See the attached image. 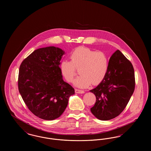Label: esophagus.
<instances>
[{"label": "esophagus", "mask_w": 151, "mask_h": 151, "mask_svg": "<svg viewBox=\"0 0 151 151\" xmlns=\"http://www.w3.org/2000/svg\"><path fill=\"white\" fill-rule=\"evenodd\" d=\"M75 93H76L83 94L85 93V92L84 91L80 90V89H75Z\"/></svg>", "instance_id": "obj_1"}]
</instances>
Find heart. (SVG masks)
<instances>
[{
    "mask_svg": "<svg viewBox=\"0 0 151 151\" xmlns=\"http://www.w3.org/2000/svg\"><path fill=\"white\" fill-rule=\"evenodd\" d=\"M71 60H63L61 71L68 82H72L80 68L81 74L74 81L75 86L85 88L91 84L97 85L105 78L109 69V59L105 53L80 46L73 51Z\"/></svg>",
    "mask_w": 151,
    "mask_h": 151,
    "instance_id": "1",
    "label": "heart"
}]
</instances>
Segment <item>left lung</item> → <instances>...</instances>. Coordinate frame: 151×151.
<instances>
[{"label": "left lung", "mask_w": 151, "mask_h": 151, "mask_svg": "<svg viewBox=\"0 0 151 151\" xmlns=\"http://www.w3.org/2000/svg\"><path fill=\"white\" fill-rule=\"evenodd\" d=\"M108 72L104 80L90 92L96 101L92 113L101 121H108L119 115L134 93L135 73L131 63L119 50L109 59Z\"/></svg>", "instance_id": "left-lung-1"}]
</instances>
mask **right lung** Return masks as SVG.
<instances>
[{"instance_id": "1", "label": "right lung", "mask_w": 151, "mask_h": 151, "mask_svg": "<svg viewBox=\"0 0 151 151\" xmlns=\"http://www.w3.org/2000/svg\"><path fill=\"white\" fill-rule=\"evenodd\" d=\"M65 52L49 46L34 51L19 68L18 87L26 105L44 120L59 118L67 108L74 89L64 81L59 67Z\"/></svg>"}]
</instances>
